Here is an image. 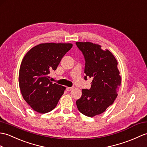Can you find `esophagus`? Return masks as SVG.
Segmentation results:
<instances>
[{
  "label": "esophagus",
  "instance_id": "34e87169",
  "mask_svg": "<svg viewBox=\"0 0 147 147\" xmlns=\"http://www.w3.org/2000/svg\"><path fill=\"white\" fill-rule=\"evenodd\" d=\"M73 90V88H70V87H67L66 88V90L67 91H72Z\"/></svg>",
  "mask_w": 147,
  "mask_h": 147
}]
</instances>
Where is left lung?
Wrapping results in <instances>:
<instances>
[{
  "label": "left lung",
  "mask_w": 147,
  "mask_h": 147,
  "mask_svg": "<svg viewBox=\"0 0 147 147\" xmlns=\"http://www.w3.org/2000/svg\"><path fill=\"white\" fill-rule=\"evenodd\" d=\"M85 58L84 73L92 78L90 90H82V96L76 101L82 114L93 117L103 113L114 103L121 83L118 62L108 49L90 42H76Z\"/></svg>",
  "instance_id": "obj_1"
}]
</instances>
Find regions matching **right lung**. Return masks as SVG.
Instances as JSON below:
<instances>
[{
	"label": "right lung",
	"mask_w": 147,
	"mask_h": 147,
	"mask_svg": "<svg viewBox=\"0 0 147 147\" xmlns=\"http://www.w3.org/2000/svg\"><path fill=\"white\" fill-rule=\"evenodd\" d=\"M72 46L71 43H42L24 57L19 73L20 90L24 100L37 113L52 111L64 94L66 87L53 83L49 74Z\"/></svg>",
	"instance_id": "obj_1"
}]
</instances>
